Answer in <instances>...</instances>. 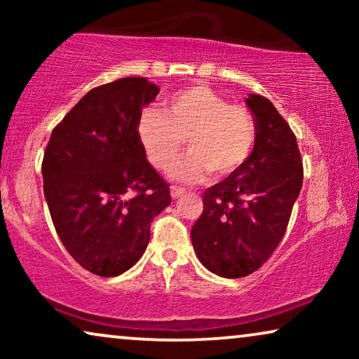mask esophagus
I'll return each mask as SVG.
<instances>
[{
  "label": "esophagus",
  "instance_id": "34e87169",
  "mask_svg": "<svg viewBox=\"0 0 359 359\" xmlns=\"http://www.w3.org/2000/svg\"><path fill=\"white\" fill-rule=\"evenodd\" d=\"M170 193H171V198L176 199V198H180V196H183L186 193V189L180 188V186H171Z\"/></svg>",
  "mask_w": 359,
  "mask_h": 359
}]
</instances>
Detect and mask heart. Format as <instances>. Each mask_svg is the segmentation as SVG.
Here are the masks:
<instances>
[{
    "label": "heart",
    "mask_w": 359,
    "mask_h": 359,
    "mask_svg": "<svg viewBox=\"0 0 359 359\" xmlns=\"http://www.w3.org/2000/svg\"><path fill=\"white\" fill-rule=\"evenodd\" d=\"M140 144L150 163L168 171L188 142L191 154L176 166L181 181H199L209 171L225 178L242 168L257 140V119L245 106L230 104L205 86L176 93L165 111L145 109L137 124Z\"/></svg>",
    "instance_id": "b5f03b06"
}]
</instances>
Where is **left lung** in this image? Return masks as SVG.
Returning a JSON list of instances; mask_svg holds the SVG:
<instances>
[{
    "label": "left lung",
    "mask_w": 359,
    "mask_h": 359,
    "mask_svg": "<svg viewBox=\"0 0 359 359\" xmlns=\"http://www.w3.org/2000/svg\"><path fill=\"white\" fill-rule=\"evenodd\" d=\"M257 140L237 173L205 189L203 214L191 229L199 262L222 278H243L268 262L286 233L302 188L297 140L273 102L250 95Z\"/></svg>",
    "instance_id": "1"
}]
</instances>
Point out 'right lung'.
<instances>
[{
    "label": "right lung",
    "mask_w": 359,
    "mask_h": 359,
    "mask_svg": "<svg viewBox=\"0 0 359 359\" xmlns=\"http://www.w3.org/2000/svg\"><path fill=\"white\" fill-rule=\"evenodd\" d=\"M160 88L144 76L88 91L52 130L43 194L63 247L93 274L117 276L139 262L150 224L171 204L170 184L147 160L137 124Z\"/></svg>",
    "instance_id": "right-lung-1"
}]
</instances>
